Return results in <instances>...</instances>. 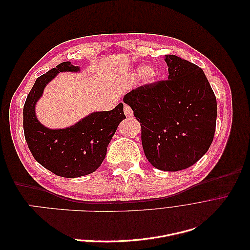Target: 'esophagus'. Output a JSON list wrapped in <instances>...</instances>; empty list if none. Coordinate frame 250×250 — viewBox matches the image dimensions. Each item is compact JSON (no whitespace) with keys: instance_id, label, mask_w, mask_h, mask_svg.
Listing matches in <instances>:
<instances>
[{"instance_id":"34e87169","label":"esophagus","mask_w":250,"mask_h":250,"mask_svg":"<svg viewBox=\"0 0 250 250\" xmlns=\"http://www.w3.org/2000/svg\"><path fill=\"white\" fill-rule=\"evenodd\" d=\"M124 113L127 118H132L133 117V111L128 105H124Z\"/></svg>"}]
</instances>
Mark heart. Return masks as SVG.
Here are the masks:
<instances>
[{
    "mask_svg": "<svg viewBox=\"0 0 250 250\" xmlns=\"http://www.w3.org/2000/svg\"><path fill=\"white\" fill-rule=\"evenodd\" d=\"M139 74L140 75H147V76L150 78L155 76V73L153 71H151L150 67H148L147 65H141L139 67Z\"/></svg>",
    "mask_w": 250,
    "mask_h": 250,
    "instance_id": "b5f03b06",
    "label": "heart"
}]
</instances>
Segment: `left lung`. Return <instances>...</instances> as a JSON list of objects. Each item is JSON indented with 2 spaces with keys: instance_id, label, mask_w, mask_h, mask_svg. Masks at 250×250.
I'll return each instance as SVG.
<instances>
[{
  "instance_id": "obj_1",
  "label": "left lung",
  "mask_w": 250,
  "mask_h": 250,
  "mask_svg": "<svg viewBox=\"0 0 250 250\" xmlns=\"http://www.w3.org/2000/svg\"><path fill=\"white\" fill-rule=\"evenodd\" d=\"M168 80L141 86L124 96L141 122L142 145L149 163L175 172L191 167L214 139L217 101L198 65L166 55Z\"/></svg>"
}]
</instances>
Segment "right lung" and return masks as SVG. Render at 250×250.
<instances>
[{"label":"right lung","mask_w":250,"mask_h":250,"mask_svg":"<svg viewBox=\"0 0 250 250\" xmlns=\"http://www.w3.org/2000/svg\"><path fill=\"white\" fill-rule=\"evenodd\" d=\"M79 73L80 66L64 62L36 79L24 106V132L37 163L58 176L75 178L95 172L104 161L119 124L126 119L123 103L109 111H93L65 128H49L36 116V103L59 73Z\"/></svg>","instance_id":"add662e5"}]
</instances>
